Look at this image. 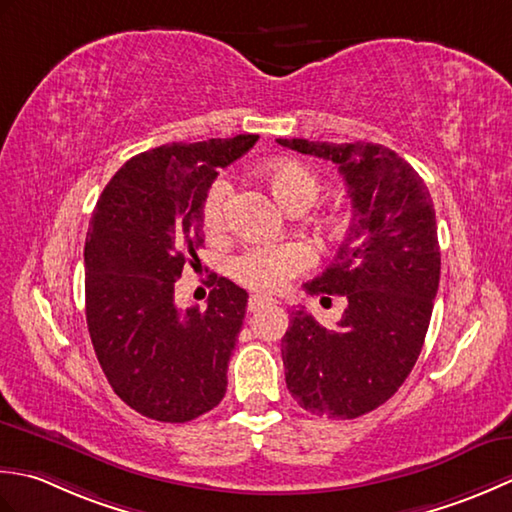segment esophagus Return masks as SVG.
Returning <instances> with one entry per match:
<instances>
[{
    "mask_svg": "<svg viewBox=\"0 0 512 512\" xmlns=\"http://www.w3.org/2000/svg\"><path fill=\"white\" fill-rule=\"evenodd\" d=\"M271 305H276V300H274V298H267V296H252V298H249V302H247V311H249V314H256V311L265 309V307H271Z\"/></svg>",
    "mask_w": 512,
    "mask_h": 512,
    "instance_id": "esophagus-1",
    "label": "esophagus"
}]
</instances>
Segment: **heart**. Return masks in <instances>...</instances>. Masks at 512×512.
<instances>
[{
  "label": "heart",
  "instance_id": "1",
  "mask_svg": "<svg viewBox=\"0 0 512 512\" xmlns=\"http://www.w3.org/2000/svg\"><path fill=\"white\" fill-rule=\"evenodd\" d=\"M263 176L276 201L287 212H305L320 194V176L307 163L294 159H276L263 168ZM229 181L216 179L207 190L203 203V225L210 234H218L225 225V203ZM314 256L300 243L289 245H252L232 260V274L245 287L258 291H280L300 271H305Z\"/></svg>",
  "mask_w": 512,
  "mask_h": 512
}]
</instances>
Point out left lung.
Here are the masks:
<instances>
[{"label": "left lung", "mask_w": 512, "mask_h": 512, "mask_svg": "<svg viewBox=\"0 0 512 512\" xmlns=\"http://www.w3.org/2000/svg\"><path fill=\"white\" fill-rule=\"evenodd\" d=\"M333 161L353 218L333 263L305 283L311 296H347L336 329L305 309L283 338L287 389L316 415L353 420L387 402L420 356L440 285V245L429 187L378 143L276 139Z\"/></svg>", "instance_id": "8db88e82"}]
</instances>
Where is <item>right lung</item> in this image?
Here are the masks:
<instances>
[{
  "label": "right lung",
  "mask_w": 512,
  "mask_h": 512,
  "mask_svg": "<svg viewBox=\"0 0 512 512\" xmlns=\"http://www.w3.org/2000/svg\"><path fill=\"white\" fill-rule=\"evenodd\" d=\"M256 141L238 134L141 152L112 176L92 212L83 249L90 340L114 393L150 420L190 422L227 391L247 291L214 274L207 307L181 309L174 283L203 247V203L216 170Z\"/></svg>",
  "instance_id": "1"
}]
</instances>
